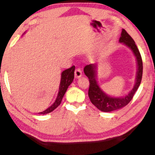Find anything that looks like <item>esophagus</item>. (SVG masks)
Instances as JSON below:
<instances>
[{
	"mask_svg": "<svg viewBox=\"0 0 155 155\" xmlns=\"http://www.w3.org/2000/svg\"><path fill=\"white\" fill-rule=\"evenodd\" d=\"M74 75H75L76 78H79L82 76V71L80 68H76L74 71Z\"/></svg>",
	"mask_w": 155,
	"mask_h": 155,
	"instance_id": "esophagus-1",
	"label": "esophagus"
}]
</instances>
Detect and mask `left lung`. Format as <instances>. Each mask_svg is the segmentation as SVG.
<instances>
[{
    "mask_svg": "<svg viewBox=\"0 0 155 155\" xmlns=\"http://www.w3.org/2000/svg\"><path fill=\"white\" fill-rule=\"evenodd\" d=\"M119 42L125 45L133 51L134 55L136 57L137 64V71L135 86L127 96L119 97V98L110 97L101 89L97 81V65L96 64H90L86 65L84 69V73L89 79L90 86L89 89H88V97L92 104L97 108L104 112H111V111L118 110L128 104L133 99L142 81V69H143L142 60L139 49L136 46L135 41L128 33L124 29H123Z\"/></svg>",
    "mask_w": 155,
    "mask_h": 155,
    "instance_id": "obj_1",
    "label": "left lung"
}]
</instances>
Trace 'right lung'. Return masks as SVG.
I'll list each match as a JSON object with an SVG mask.
<instances>
[{"label":"right lung","instance_id":"right-lung-1","mask_svg":"<svg viewBox=\"0 0 155 155\" xmlns=\"http://www.w3.org/2000/svg\"><path fill=\"white\" fill-rule=\"evenodd\" d=\"M74 70H75V67L72 66L71 68L64 70L62 71L61 75V81H60V85H59V93L57 95V97L55 100V101L54 104L51 105L50 107H49L46 110L42 111V112L39 113L40 114H47V113H51V111H53L55 108H57L59 105H60L61 100H62L64 96L66 91H67L69 86L72 83L73 81L74 78Z\"/></svg>","mask_w":155,"mask_h":155}]
</instances>
